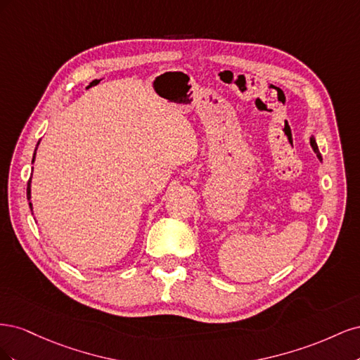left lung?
Wrapping results in <instances>:
<instances>
[{
    "label": "left lung",
    "instance_id": "1",
    "mask_svg": "<svg viewBox=\"0 0 360 360\" xmlns=\"http://www.w3.org/2000/svg\"><path fill=\"white\" fill-rule=\"evenodd\" d=\"M311 147H312V150L315 151V153H317V158L321 160V155H320V151H319V146H317V143H315V138L314 136H311Z\"/></svg>",
    "mask_w": 360,
    "mask_h": 360
}]
</instances>
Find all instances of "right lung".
I'll use <instances>...</instances> for the list:
<instances>
[{
    "mask_svg": "<svg viewBox=\"0 0 360 360\" xmlns=\"http://www.w3.org/2000/svg\"><path fill=\"white\" fill-rule=\"evenodd\" d=\"M37 146H39V143H37ZM34 159H36V151H34V156H32V162H34ZM30 198H31V179L28 180V186H27V200H30ZM30 209L32 210V204L31 202H30Z\"/></svg>",
    "mask_w": 360,
    "mask_h": 360,
    "instance_id": "1",
    "label": "right lung"
}]
</instances>
